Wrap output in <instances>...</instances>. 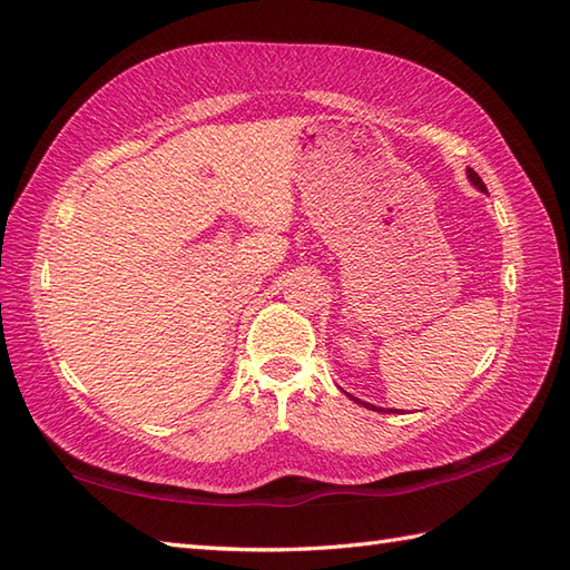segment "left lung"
<instances>
[{"instance_id":"obj_1","label":"left lung","mask_w":570,"mask_h":570,"mask_svg":"<svg viewBox=\"0 0 570 570\" xmlns=\"http://www.w3.org/2000/svg\"><path fill=\"white\" fill-rule=\"evenodd\" d=\"M468 180H471L478 189H480V193H488V187H485V183L483 180H480L478 178V173L473 170V168H468ZM353 400H356V397H353ZM358 404H363V407H368V410H373V412H383L381 407H375V404H368V402H361V400H356ZM390 412H395V410H390Z\"/></svg>"}]
</instances>
